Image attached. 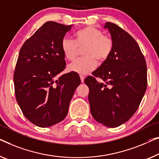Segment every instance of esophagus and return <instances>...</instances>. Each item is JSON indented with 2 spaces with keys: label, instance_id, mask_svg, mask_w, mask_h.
Wrapping results in <instances>:
<instances>
[{
  "label": "esophagus",
  "instance_id": "34e87169",
  "mask_svg": "<svg viewBox=\"0 0 159 159\" xmlns=\"http://www.w3.org/2000/svg\"><path fill=\"white\" fill-rule=\"evenodd\" d=\"M80 80H81V82L83 83L84 81L85 76H84V75H80Z\"/></svg>",
  "mask_w": 159,
  "mask_h": 159
}]
</instances>
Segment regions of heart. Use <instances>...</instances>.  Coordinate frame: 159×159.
<instances>
[{"instance_id":"1","label":"heart","mask_w":159,"mask_h":159,"mask_svg":"<svg viewBox=\"0 0 159 159\" xmlns=\"http://www.w3.org/2000/svg\"><path fill=\"white\" fill-rule=\"evenodd\" d=\"M103 32L93 26H88L75 33V41L66 35L61 40V47L68 61L75 58L78 46H86L83 50L82 58H78L68 66V70L80 74H86L96 66V60L103 62L109 57L113 49L110 37L103 35Z\"/></svg>"}]
</instances>
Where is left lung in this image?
I'll use <instances>...</instances> for the list:
<instances>
[{
  "mask_svg": "<svg viewBox=\"0 0 159 159\" xmlns=\"http://www.w3.org/2000/svg\"><path fill=\"white\" fill-rule=\"evenodd\" d=\"M113 41L110 56L84 80L89 88L92 116L109 128L124 124L136 110L147 87L146 60L139 44L127 32L113 23H106Z\"/></svg>",
  "mask_w": 159,
  "mask_h": 159,
  "instance_id": "left-lung-1",
  "label": "left lung"
}]
</instances>
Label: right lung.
Masks as SVG:
<instances>
[{
    "mask_svg": "<svg viewBox=\"0 0 159 159\" xmlns=\"http://www.w3.org/2000/svg\"><path fill=\"white\" fill-rule=\"evenodd\" d=\"M72 26L48 21L19 52L13 75L16 101L25 118L39 127L64 119L80 84L77 73L58 76L66 68L61 40Z\"/></svg>",
    "mask_w": 159,
    "mask_h": 159,
    "instance_id": "right-lung-1",
    "label": "right lung"
}]
</instances>
